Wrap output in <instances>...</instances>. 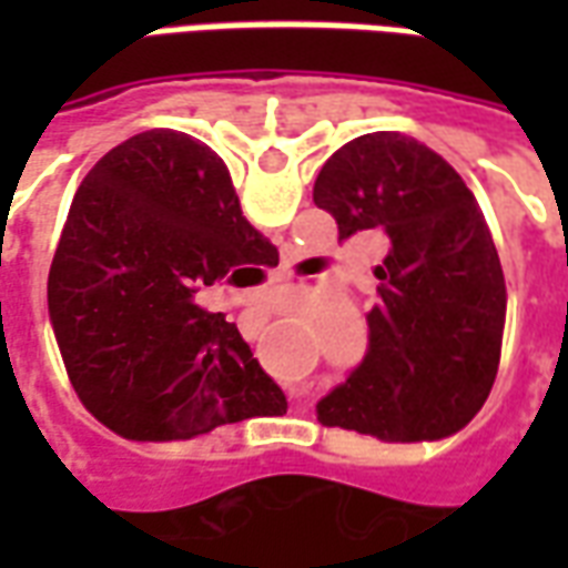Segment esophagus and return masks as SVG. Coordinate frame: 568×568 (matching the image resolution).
Instances as JSON below:
<instances>
[{"mask_svg":"<svg viewBox=\"0 0 568 568\" xmlns=\"http://www.w3.org/2000/svg\"><path fill=\"white\" fill-rule=\"evenodd\" d=\"M267 310H271V307H267Z\"/></svg>","mask_w":568,"mask_h":568,"instance_id":"esophagus-1","label":"esophagus"}]
</instances>
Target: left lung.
<instances>
[{
	"instance_id": "1",
	"label": "left lung",
	"mask_w": 568,
	"mask_h": 568,
	"mask_svg": "<svg viewBox=\"0 0 568 568\" xmlns=\"http://www.w3.org/2000/svg\"><path fill=\"white\" fill-rule=\"evenodd\" d=\"M313 200L341 240L374 227L393 240L374 267L368 356L316 405L320 423L405 444L450 438L493 389L508 304L475 194L438 151L381 130L334 151Z\"/></svg>"
}]
</instances>
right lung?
Returning a JSON list of instances; mask_svg holds the SVG:
<instances>
[{
  "mask_svg": "<svg viewBox=\"0 0 568 568\" xmlns=\"http://www.w3.org/2000/svg\"><path fill=\"white\" fill-rule=\"evenodd\" d=\"M276 246L246 222L224 161L179 130L105 151L72 197L48 316L81 405L130 440H185L271 417L283 389L206 285H246Z\"/></svg>",
  "mask_w": 568,
  "mask_h": 568,
  "instance_id": "obj_1",
  "label": "right lung"
}]
</instances>
